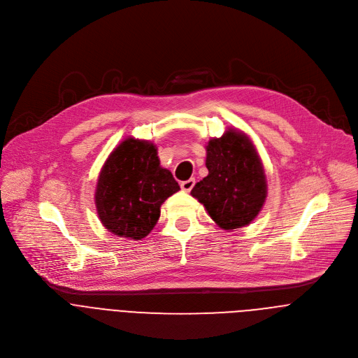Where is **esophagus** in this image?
<instances>
[{
	"instance_id": "34e87169",
	"label": "esophagus",
	"mask_w": 358,
	"mask_h": 358,
	"mask_svg": "<svg viewBox=\"0 0 358 358\" xmlns=\"http://www.w3.org/2000/svg\"><path fill=\"white\" fill-rule=\"evenodd\" d=\"M194 184H195V180H194V178H189V180H187V181H182V182H181V188H182L184 191L189 192V191L192 189Z\"/></svg>"
}]
</instances>
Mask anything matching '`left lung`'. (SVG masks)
Wrapping results in <instances>:
<instances>
[{"label":"left lung","instance_id":"left-lung-1","mask_svg":"<svg viewBox=\"0 0 358 358\" xmlns=\"http://www.w3.org/2000/svg\"><path fill=\"white\" fill-rule=\"evenodd\" d=\"M208 176L191 189L222 229L248 225L266 198V180L252 143L229 130L207 145Z\"/></svg>","mask_w":358,"mask_h":358}]
</instances>
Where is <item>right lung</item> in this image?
<instances>
[{
  "mask_svg": "<svg viewBox=\"0 0 358 358\" xmlns=\"http://www.w3.org/2000/svg\"><path fill=\"white\" fill-rule=\"evenodd\" d=\"M178 189L173 174L160 167L155 144L127 138L100 173L94 196L97 214L110 232L141 239L157 224L162 203Z\"/></svg>",
  "mask_w": 358,
  "mask_h": 358,
  "instance_id": "right-lung-1",
  "label": "right lung"
}]
</instances>
